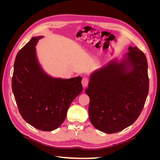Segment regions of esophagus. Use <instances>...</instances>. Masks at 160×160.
Instances as JSON below:
<instances>
[{
	"label": "esophagus",
	"instance_id": "esophagus-1",
	"mask_svg": "<svg viewBox=\"0 0 160 160\" xmlns=\"http://www.w3.org/2000/svg\"><path fill=\"white\" fill-rule=\"evenodd\" d=\"M88 83H89V80L88 78H84L82 80V85L83 86V88H86V87L88 85Z\"/></svg>",
	"mask_w": 160,
	"mask_h": 160
}]
</instances>
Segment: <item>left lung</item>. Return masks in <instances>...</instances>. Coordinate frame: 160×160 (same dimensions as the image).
I'll return each mask as SVG.
<instances>
[{
  "label": "left lung",
  "instance_id": "8db88e82",
  "mask_svg": "<svg viewBox=\"0 0 160 160\" xmlns=\"http://www.w3.org/2000/svg\"><path fill=\"white\" fill-rule=\"evenodd\" d=\"M89 117L99 131L114 133L138 118L149 90L148 61L142 51L128 47L122 58H113L89 77Z\"/></svg>",
  "mask_w": 160,
  "mask_h": 160
}]
</instances>
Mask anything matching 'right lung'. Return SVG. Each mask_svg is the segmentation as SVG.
I'll list each match as a JSON object with an SVG mask.
<instances>
[{
	"label": "right lung",
	"instance_id": "obj_1",
	"mask_svg": "<svg viewBox=\"0 0 160 160\" xmlns=\"http://www.w3.org/2000/svg\"><path fill=\"white\" fill-rule=\"evenodd\" d=\"M43 37H32L17 54L12 89L24 120L39 130L52 131L63 123L70 104L82 92V78H53L44 71L35 48Z\"/></svg>",
	"mask_w": 160,
	"mask_h": 160
}]
</instances>
